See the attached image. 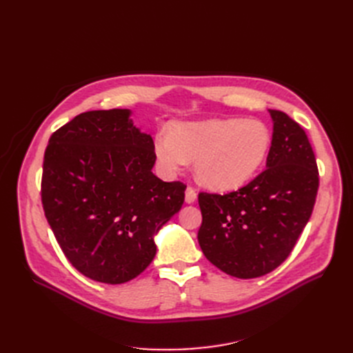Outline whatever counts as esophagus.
I'll return each mask as SVG.
<instances>
[{"label":"esophagus","instance_id":"34e87169","mask_svg":"<svg viewBox=\"0 0 353 353\" xmlns=\"http://www.w3.org/2000/svg\"><path fill=\"white\" fill-rule=\"evenodd\" d=\"M196 199H197L196 190H194V188H191V187H188V188L185 190V201L188 203V205H191V203H194V201H196Z\"/></svg>","mask_w":353,"mask_h":353}]
</instances>
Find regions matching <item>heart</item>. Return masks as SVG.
I'll use <instances>...</instances> for the list:
<instances>
[{"label":"heart","mask_w":353,"mask_h":353,"mask_svg":"<svg viewBox=\"0 0 353 353\" xmlns=\"http://www.w3.org/2000/svg\"><path fill=\"white\" fill-rule=\"evenodd\" d=\"M272 134L258 119H209L175 122L169 132L154 135L153 152L166 175L183 170L194 160L199 183L213 191L243 187L259 172L271 150Z\"/></svg>","instance_id":"heart-1"}]
</instances>
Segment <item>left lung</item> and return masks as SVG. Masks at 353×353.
Listing matches in <instances>:
<instances>
[{
    "label": "left lung",
    "mask_w": 353,
    "mask_h": 353,
    "mask_svg": "<svg viewBox=\"0 0 353 353\" xmlns=\"http://www.w3.org/2000/svg\"><path fill=\"white\" fill-rule=\"evenodd\" d=\"M272 143L266 169L228 194H199V244L208 261L237 279L274 271L293 250L315 205L318 168L301 125L268 110Z\"/></svg>",
    "instance_id": "1"
}]
</instances>
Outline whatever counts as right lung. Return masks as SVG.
I'll list each match as a JSON object with an SVG mask.
<instances>
[{
	"label": "right lung",
	"mask_w": 353,
	"mask_h": 353,
	"mask_svg": "<svg viewBox=\"0 0 353 353\" xmlns=\"http://www.w3.org/2000/svg\"><path fill=\"white\" fill-rule=\"evenodd\" d=\"M130 109L92 110L51 135L42 206L63 253L94 281L122 284L156 256L154 237L181 210L185 185L153 174V138Z\"/></svg>",
	"instance_id": "add662e5"
}]
</instances>
